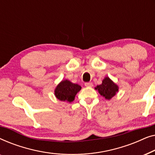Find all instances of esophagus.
<instances>
[{
  "label": "esophagus",
  "mask_w": 155,
  "mask_h": 155,
  "mask_svg": "<svg viewBox=\"0 0 155 155\" xmlns=\"http://www.w3.org/2000/svg\"><path fill=\"white\" fill-rule=\"evenodd\" d=\"M84 85H85L87 87H91L93 86V84L92 82H85V83H84Z\"/></svg>",
  "instance_id": "1"
}]
</instances>
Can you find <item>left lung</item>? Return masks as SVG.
Listing matches in <instances>:
<instances>
[{
    "label": "left lung",
    "mask_w": 155,
    "mask_h": 155,
    "mask_svg": "<svg viewBox=\"0 0 155 155\" xmlns=\"http://www.w3.org/2000/svg\"><path fill=\"white\" fill-rule=\"evenodd\" d=\"M95 89L98 90L99 94L107 99H111L118 90V86L107 77L103 80L102 84L97 85Z\"/></svg>",
    "instance_id": "left-lung-1"
}]
</instances>
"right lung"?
<instances>
[{
    "instance_id": "1",
    "label": "right lung",
    "mask_w": 155,
    "mask_h": 155,
    "mask_svg": "<svg viewBox=\"0 0 155 155\" xmlns=\"http://www.w3.org/2000/svg\"><path fill=\"white\" fill-rule=\"evenodd\" d=\"M81 90L79 84L72 83L68 80H63L56 87L55 95L59 100L71 102L74 100L77 93Z\"/></svg>"
}]
</instances>
